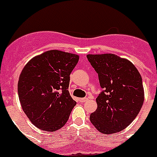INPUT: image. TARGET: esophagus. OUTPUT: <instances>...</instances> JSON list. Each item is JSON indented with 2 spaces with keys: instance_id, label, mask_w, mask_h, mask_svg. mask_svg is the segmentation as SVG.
Segmentation results:
<instances>
[{
  "instance_id": "34e87169",
  "label": "esophagus",
  "mask_w": 157,
  "mask_h": 157,
  "mask_svg": "<svg viewBox=\"0 0 157 157\" xmlns=\"http://www.w3.org/2000/svg\"><path fill=\"white\" fill-rule=\"evenodd\" d=\"M87 100H88V98H79V101H80V102H85V101H86Z\"/></svg>"
}]
</instances>
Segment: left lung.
Returning <instances> with one entry per match:
<instances>
[{
  "label": "left lung",
  "instance_id": "1",
  "mask_svg": "<svg viewBox=\"0 0 157 157\" xmlns=\"http://www.w3.org/2000/svg\"><path fill=\"white\" fill-rule=\"evenodd\" d=\"M86 56L104 89L96 99L98 109L91 113L90 122L101 134L120 132L132 123L143 105L141 75L130 60L116 54Z\"/></svg>",
  "mask_w": 157,
  "mask_h": 157
}]
</instances>
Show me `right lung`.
Instances as JSON below:
<instances>
[{"label":"right lung","mask_w":157,"mask_h":157,"mask_svg":"<svg viewBox=\"0 0 157 157\" xmlns=\"http://www.w3.org/2000/svg\"><path fill=\"white\" fill-rule=\"evenodd\" d=\"M77 54L48 50L29 60L19 75L18 94L32 124L52 132L65 125L76 102L68 91Z\"/></svg>","instance_id":"add662e5"}]
</instances>
